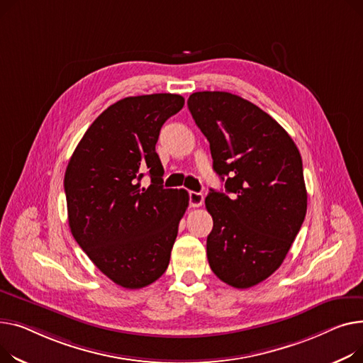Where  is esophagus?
<instances>
[{
	"mask_svg": "<svg viewBox=\"0 0 363 363\" xmlns=\"http://www.w3.org/2000/svg\"><path fill=\"white\" fill-rule=\"evenodd\" d=\"M189 203L191 208H198L203 203V194L199 191H189Z\"/></svg>",
	"mask_w": 363,
	"mask_h": 363,
	"instance_id": "1",
	"label": "esophagus"
}]
</instances>
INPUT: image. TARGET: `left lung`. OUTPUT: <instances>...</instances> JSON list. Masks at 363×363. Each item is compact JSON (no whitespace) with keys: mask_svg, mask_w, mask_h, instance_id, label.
Segmentation results:
<instances>
[{"mask_svg":"<svg viewBox=\"0 0 363 363\" xmlns=\"http://www.w3.org/2000/svg\"><path fill=\"white\" fill-rule=\"evenodd\" d=\"M187 106L230 194L211 189L205 199L214 221L209 267L228 286L249 289L279 269L303 224L301 152L269 114L238 95L195 92Z\"/></svg>","mask_w":363,"mask_h":363,"instance_id":"left-lung-1","label":"left lung"}]
</instances>
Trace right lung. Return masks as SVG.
<instances>
[{
    "instance_id": "obj_1",
    "label": "right lung",
    "mask_w": 363,
    "mask_h": 363,
    "mask_svg": "<svg viewBox=\"0 0 363 363\" xmlns=\"http://www.w3.org/2000/svg\"><path fill=\"white\" fill-rule=\"evenodd\" d=\"M183 105L176 94L117 101L83 135L64 176L74 240L124 289L146 287L165 272L189 206L184 189H164L155 152L162 124ZM145 172L147 188L140 183Z\"/></svg>"
}]
</instances>
